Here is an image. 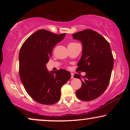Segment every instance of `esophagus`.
I'll return each instance as SVG.
<instances>
[{
  "mask_svg": "<svg viewBox=\"0 0 130 130\" xmlns=\"http://www.w3.org/2000/svg\"><path fill=\"white\" fill-rule=\"evenodd\" d=\"M71 79H73L74 78V74L73 73H71Z\"/></svg>",
  "mask_w": 130,
  "mask_h": 130,
  "instance_id": "34e87169",
  "label": "esophagus"
}]
</instances>
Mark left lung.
<instances>
[{
  "mask_svg": "<svg viewBox=\"0 0 130 130\" xmlns=\"http://www.w3.org/2000/svg\"><path fill=\"white\" fill-rule=\"evenodd\" d=\"M72 36L83 45L76 71L86 72L83 80L77 74L74 75L82 82L76 95L81 100H93L104 93L109 83L114 65L111 46L102 35L90 29L75 33Z\"/></svg>",
  "mask_w": 130,
  "mask_h": 130,
  "instance_id": "1",
  "label": "left lung"
}]
</instances>
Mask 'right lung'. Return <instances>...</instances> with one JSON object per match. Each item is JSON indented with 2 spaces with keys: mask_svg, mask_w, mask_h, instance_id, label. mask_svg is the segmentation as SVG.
Listing matches in <instances>:
<instances>
[{
  "mask_svg": "<svg viewBox=\"0 0 130 130\" xmlns=\"http://www.w3.org/2000/svg\"><path fill=\"white\" fill-rule=\"evenodd\" d=\"M65 35L41 29L32 34L21 47V80L27 93L39 103L50 105L57 102L60 98L61 87L71 77V73L67 70L50 72L46 66L54 47Z\"/></svg>",
  "mask_w": 130,
  "mask_h": 130,
  "instance_id": "add662e5",
  "label": "right lung"
}]
</instances>
